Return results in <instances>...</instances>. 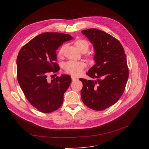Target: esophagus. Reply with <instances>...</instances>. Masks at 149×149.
Here are the masks:
<instances>
[{
    "instance_id": "obj_1",
    "label": "esophagus",
    "mask_w": 149,
    "mask_h": 149,
    "mask_svg": "<svg viewBox=\"0 0 149 149\" xmlns=\"http://www.w3.org/2000/svg\"><path fill=\"white\" fill-rule=\"evenodd\" d=\"M71 77H72V80L73 81H77V80H78V78L76 77H75V76H72Z\"/></svg>"
}]
</instances>
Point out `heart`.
Listing matches in <instances>:
<instances>
[{"label":"heart","instance_id":"obj_1","mask_svg":"<svg viewBox=\"0 0 149 149\" xmlns=\"http://www.w3.org/2000/svg\"><path fill=\"white\" fill-rule=\"evenodd\" d=\"M76 48L81 52H86L89 49V43L86 40L79 39L75 42ZM65 50V46H62L58 51V56H62ZM86 67V64L83 61H68L65 63L64 68L67 74L72 75H78L83 72Z\"/></svg>","mask_w":149,"mask_h":149}]
</instances>
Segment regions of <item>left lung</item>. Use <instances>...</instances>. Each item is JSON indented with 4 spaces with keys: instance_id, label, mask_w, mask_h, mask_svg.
I'll return each instance as SVG.
<instances>
[{
    "instance_id": "obj_1",
    "label": "left lung",
    "mask_w": 149,
    "mask_h": 149,
    "mask_svg": "<svg viewBox=\"0 0 149 149\" xmlns=\"http://www.w3.org/2000/svg\"><path fill=\"white\" fill-rule=\"evenodd\" d=\"M92 43L95 65L86 74L97 81L80 78L83 83L81 95L89 108L102 111L115 104L123 93L129 77L126 54L115 38L97 29L82 31Z\"/></svg>"
}]
</instances>
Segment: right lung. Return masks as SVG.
<instances>
[{"mask_svg":"<svg viewBox=\"0 0 149 149\" xmlns=\"http://www.w3.org/2000/svg\"><path fill=\"white\" fill-rule=\"evenodd\" d=\"M69 34L44 33L22 47L17 59V79L25 97L40 112L54 111L61 106L63 95L71 83L68 75H62L51 81L50 72L59 70L56 50L71 40Z\"/></svg>","mask_w":149,"mask_h":149,"instance_id":"1","label":"right lung"}]
</instances>
